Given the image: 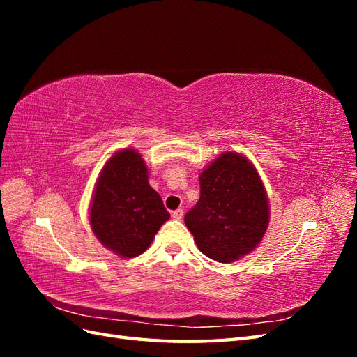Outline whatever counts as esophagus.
Returning a JSON list of instances; mask_svg holds the SVG:
<instances>
[{"instance_id": "1", "label": "esophagus", "mask_w": 357, "mask_h": 357, "mask_svg": "<svg viewBox=\"0 0 357 357\" xmlns=\"http://www.w3.org/2000/svg\"><path fill=\"white\" fill-rule=\"evenodd\" d=\"M183 214H185V211H183L181 208H178V210H176V211H172V219L181 220V219H183Z\"/></svg>"}]
</instances>
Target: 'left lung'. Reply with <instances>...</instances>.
Instances as JSON below:
<instances>
[{
  "instance_id": "left-lung-1",
  "label": "left lung",
  "mask_w": 357,
  "mask_h": 357,
  "mask_svg": "<svg viewBox=\"0 0 357 357\" xmlns=\"http://www.w3.org/2000/svg\"><path fill=\"white\" fill-rule=\"evenodd\" d=\"M199 186V201L185 215L199 250L222 264L253 252L268 228L269 204L252 162L222 153L201 172Z\"/></svg>"
}]
</instances>
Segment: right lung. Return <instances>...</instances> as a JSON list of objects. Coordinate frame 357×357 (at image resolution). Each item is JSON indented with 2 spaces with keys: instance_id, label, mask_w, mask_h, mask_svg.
Here are the masks:
<instances>
[{
  "instance_id": "add662e5",
  "label": "right lung",
  "mask_w": 357,
  "mask_h": 357,
  "mask_svg": "<svg viewBox=\"0 0 357 357\" xmlns=\"http://www.w3.org/2000/svg\"><path fill=\"white\" fill-rule=\"evenodd\" d=\"M168 219L160 195L149 185L142 155L119 150L107 160L93 192L89 222L96 238L119 256L135 257Z\"/></svg>"
}]
</instances>
